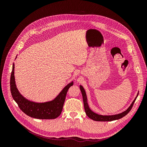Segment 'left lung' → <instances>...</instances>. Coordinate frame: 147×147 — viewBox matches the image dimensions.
Masks as SVG:
<instances>
[{"mask_svg":"<svg viewBox=\"0 0 147 147\" xmlns=\"http://www.w3.org/2000/svg\"><path fill=\"white\" fill-rule=\"evenodd\" d=\"M80 90L83 96L84 107V110H85L86 114L87 115V116L89 118L92 119V120H94V121H113V120L119 119L120 118H123V117L126 116V115L131 111L138 95H139V94H137V96L136 97V99L134 100V101L132 102V103L131 104L129 107L126 111L123 112V113L118 114V115H109V116L106 115V116H104V115H100L98 114H96L90 110V109L89 108V106L87 102V97H86L85 91H84V88L82 86H80Z\"/></svg>","mask_w":147,"mask_h":147,"instance_id":"left-lung-1","label":"left lung"}]
</instances>
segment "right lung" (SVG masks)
<instances>
[{
	"instance_id": "obj_1",
	"label": "right lung",
	"mask_w": 147,
	"mask_h": 147,
	"mask_svg": "<svg viewBox=\"0 0 147 147\" xmlns=\"http://www.w3.org/2000/svg\"><path fill=\"white\" fill-rule=\"evenodd\" d=\"M14 68L15 65L13 64L10 77V91L13 99L22 112L30 117L37 119H49L58 117L63 110L67 92L69 88L73 85V82L67 85L53 100L44 103H36L25 99L19 92L15 84Z\"/></svg>"
}]
</instances>
